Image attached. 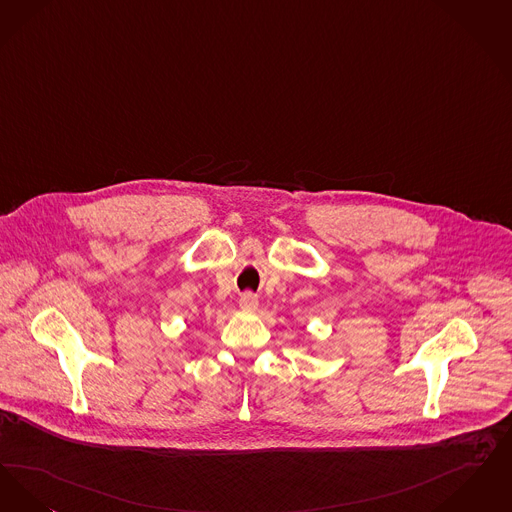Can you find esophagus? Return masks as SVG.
<instances>
[{"mask_svg":"<svg viewBox=\"0 0 512 512\" xmlns=\"http://www.w3.org/2000/svg\"><path fill=\"white\" fill-rule=\"evenodd\" d=\"M239 306L243 312H254L258 308V298L252 292H245L239 298Z\"/></svg>","mask_w":512,"mask_h":512,"instance_id":"1","label":"esophagus"}]
</instances>
